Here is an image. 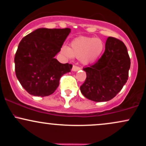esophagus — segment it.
Wrapping results in <instances>:
<instances>
[{
  "instance_id": "esophagus-1",
  "label": "esophagus",
  "mask_w": 146,
  "mask_h": 146,
  "mask_svg": "<svg viewBox=\"0 0 146 146\" xmlns=\"http://www.w3.org/2000/svg\"><path fill=\"white\" fill-rule=\"evenodd\" d=\"M79 70H80V67H79L78 66H75V65H74L73 68H72V71H78Z\"/></svg>"
}]
</instances>
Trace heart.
Masks as SVG:
<instances>
[{
	"mask_svg": "<svg viewBox=\"0 0 146 146\" xmlns=\"http://www.w3.org/2000/svg\"><path fill=\"white\" fill-rule=\"evenodd\" d=\"M104 44L101 39L93 37H79L71 42V47L63 46L62 53L68 58H80L84 64L93 63L101 56Z\"/></svg>",
	"mask_w": 146,
	"mask_h": 146,
	"instance_id": "b5f03b06",
	"label": "heart"
}]
</instances>
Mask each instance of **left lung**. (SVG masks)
Returning a JSON list of instances; mask_svg holds the SVG:
<instances>
[{"mask_svg": "<svg viewBox=\"0 0 146 146\" xmlns=\"http://www.w3.org/2000/svg\"><path fill=\"white\" fill-rule=\"evenodd\" d=\"M130 67L126 46L119 40L108 37L101 58L94 64L83 68L86 78L80 86L81 93L92 101H109L126 83Z\"/></svg>", "mask_w": 146, "mask_h": 146, "instance_id": "1", "label": "left lung"}]
</instances>
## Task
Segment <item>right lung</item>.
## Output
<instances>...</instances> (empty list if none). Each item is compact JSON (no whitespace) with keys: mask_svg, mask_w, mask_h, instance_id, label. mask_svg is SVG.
<instances>
[{"mask_svg":"<svg viewBox=\"0 0 146 146\" xmlns=\"http://www.w3.org/2000/svg\"><path fill=\"white\" fill-rule=\"evenodd\" d=\"M71 29L40 28L21 40L14 58L18 81L30 95L45 97L54 93L60 79L71 71L72 64L54 58Z\"/></svg>","mask_w":146,"mask_h":146,"instance_id":"add662e5","label":"right lung"}]
</instances>
